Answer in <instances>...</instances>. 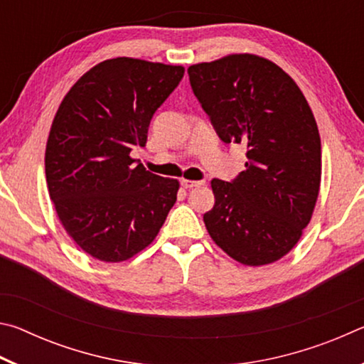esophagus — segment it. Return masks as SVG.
<instances>
[{
	"label": "esophagus",
	"instance_id": "1",
	"mask_svg": "<svg viewBox=\"0 0 364 364\" xmlns=\"http://www.w3.org/2000/svg\"><path fill=\"white\" fill-rule=\"evenodd\" d=\"M204 184V181H194V180H181V186L186 188V189H191V188H197V186H202Z\"/></svg>",
	"mask_w": 364,
	"mask_h": 364
}]
</instances>
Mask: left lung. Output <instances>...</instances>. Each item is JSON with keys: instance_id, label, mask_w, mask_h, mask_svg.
Listing matches in <instances>:
<instances>
[{"instance_id": "obj_1", "label": "left lung", "mask_w": 364, "mask_h": 364, "mask_svg": "<svg viewBox=\"0 0 364 364\" xmlns=\"http://www.w3.org/2000/svg\"><path fill=\"white\" fill-rule=\"evenodd\" d=\"M197 100L225 143L247 144L245 170L212 180L204 215L213 242L247 267L278 262L300 241L321 184V139L297 83L257 54H228L188 69Z\"/></svg>"}]
</instances>
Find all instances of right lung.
<instances>
[{"mask_svg": "<svg viewBox=\"0 0 364 364\" xmlns=\"http://www.w3.org/2000/svg\"><path fill=\"white\" fill-rule=\"evenodd\" d=\"M183 65L115 58L77 80L49 130V197L80 249L106 263L149 245L176 202L180 181L130 157L146 146L156 110L181 82Z\"/></svg>", "mask_w": 364, "mask_h": 364, "instance_id": "obj_1", "label": "right lung"}]
</instances>
